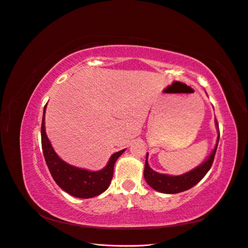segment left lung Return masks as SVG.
Instances as JSON below:
<instances>
[{
	"label": "left lung",
	"instance_id": "8db88e82",
	"mask_svg": "<svg viewBox=\"0 0 248 248\" xmlns=\"http://www.w3.org/2000/svg\"><path fill=\"white\" fill-rule=\"evenodd\" d=\"M215 125H217L218 130V124H217V118H215ZM218 140H219V131H218L217 145H215L214 149L212 150V153L208 156V158H207L204 163L195 168V169H193L187 173L178 175V176H172V175L161 174L154 171L148 165V162H147L148 154H147L146 159H145V167H144V178L146 182L154 189L164 194H177L195 186L197 183H199L203 179V177L207 174V172L210 170L214 156H215V153H217Z\"/></svg>",
	"mask_w": 248,
	"mask_h": 248
}]
</instances>
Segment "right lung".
Returning a JSON list of instances; mask_svg holds the SVG:
<instances>
[{
	"label": "right lung",
	"mask_w": 248,
	"mask_h": 248,
	"mask_svg": "<svg viewBox=\"0 0 248 248\" xmlns=\"http://www.w3.org/2000/svg\"><path fill=\"white\" fill-rule=\"evenodd\" d=\"M45 109L46 105L43 111L41 125L42 149L45 162L54 181L66 193L76 198L90 199L104 193L110 186L111 179L113 177L114 164L124 149L111 155L106 167L100 171L93 172L67 164L57 155L47 138L45 132Z\"/></svg>",
	"instance_id": "1"
}]
</instances>
